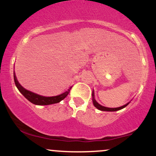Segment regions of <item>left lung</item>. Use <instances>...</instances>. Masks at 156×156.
I'll list each match as a JSON object with an SVG mask.
<instances>
[{"label":"left lung","mask_w":156,"mask_h":156,"mask_svg":"<svg viewBox=\"0 0 156 156\" xmlns=\"http://www.w3.org/2000/svg\"><path fill=\"white\" fill-rule=\"evenodd\" d=\"M92 96H93V99H92L93 104H94V106H95L98 109H99V110L104 111V112H116V111L120 110V109L125 108V107H126L127 105H128L130 103H127V104L124 105H123V106L119 107V108H108V107H105V106H103V105H100L99 103H98V102L95 101V99H94V95H93V93H92Z\"/></svg>","instance_id":"8db88e82"}]
</instances>
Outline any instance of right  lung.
I'll list each match as a JSON object with an SVG mask.
<instances>
[{
  "mask_svg": "<svg viewBox=\"0 0 156 156\" xmlns=\"http://www.w3.org/2000/svg\"><path fill=\"white\" fill-rule=\"evenodd\" d=\"M15 77V76H14ZM15 79V83L17 88L18 89V90L22 93V94L25 98H26L28 101H29L31 103H34L35 105H50V104H54V103H59L61 101L64 100L68 95V94L69 93V91L72 89V87L69 89H68L67 91L62 93V94H59V95L57 96H53V97H44L39 95V94H36L31 92V91H28L27 89H24L20 84L19 83L18 80H17L16 76L14 78Z\"/></svg>",
  "mask_w": 156,
  "mask_h": 156,
  "instance_id": "1",
  "label": "right lung"
}]
</instances>
